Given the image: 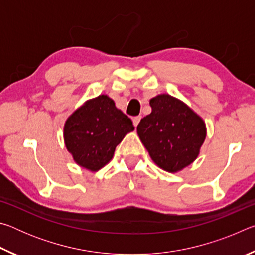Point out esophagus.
I'll return each mask as SVG.
<instances>
[{"label": "esophagus", "instance_id": "34e87169", "mask_svg": "<svg viewBox=\"0 0 255 255\" xmlns=\"http://www.w3.org/2000/svg\"><path fill=\"white\" fill-rule=\"evenodd\" d=\"M140 119H141V117H140V116H137V117H133V118H132V123H133V126H135V127H137V126H138V124H139V122H140Z\"/></svg>", "mask_w": 255, "mask_h": 255}]
</instances>
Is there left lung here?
Here are the masks:
<instances>
[{"label":"left lung","mask_w":255,"mask_h":255,"mask_svg":"<svg viewBox=\"0 0 255 255\" xmlns=\"http://www.w3.org/2000/svg\"><path fill=\"white\" fill-rule=\"evenodd\" d=\"M152 112L140 120L137 133L152 161L170 173L197 159L207 136L206 124L187 103L167 93L149 100Z\"/></svg>","instance_id":"obj_1"}]
</instances>
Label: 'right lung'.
Segmentation results:
<instances>
[{
	"label": "right lung",
	"instance_id": "1",
	"mask_svg": "<svg viewBox=\"0 0 255 255\" xmlns=\"http://www.w3.org/2000/svg\"><path fill=\"white\" fill-rule=\"evenodd\" d=\"M132 122L107 94L86 100L66 119L64 143L77 165L97 172L114 157Z\"/></svg>",
	"mask_w": 255,
	"mask_h": 255
}]
</instances>
